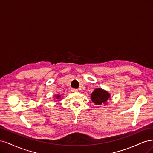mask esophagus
I'll use <instances>...</instances> for the list:
<instances>
[{
	"label": "esophagus",
	"mask_w": 153,
	"mask_h": 153,
	"mask_svg": "<svg viewBox=\"0 0 153 153\" xmlns=\"http://www.w3.org/2000/svg\"><path fill=\"white\" fill-rule=\"evenodd\" d=\"M71 91L72 92H77V91H78V90L75 89V88H71Z\"/></svg>",
	"instance_id": "obj_1"
}]
</instances>
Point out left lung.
<instances>
[{
  "label": "left lung",
  "mask_w": 153,
  "mask_h": 153,
  "mask_svg": "<svg viewBox=\"0 0 153 153\" xmlns=\"http://www.w3.org/2000/svg\"><path fill=\"white\" fill-rule=\"evenodd\" d=\"M91 100L92 102L95 105H101L103 103H105L107 100L110 98V94L107 91L103 90L101 88L95 89L91 93Z\"/></svg>",
  "instance_id": "8db88e82"
}]
</instances>
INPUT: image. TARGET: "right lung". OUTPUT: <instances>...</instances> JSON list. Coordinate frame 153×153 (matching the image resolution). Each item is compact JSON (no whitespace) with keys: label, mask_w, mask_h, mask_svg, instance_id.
<instances>
[{"label":"right lung","mask_w":153,"mask_h":153,"mask_svg":"<svg viewBox=\"0 0 153 153\" xmlns=\"http://www.w3.org/2000/svg\"><path fill=\"white\" fill-rule=\"evenodd\" d=\"M60 98V95H56V98L58 99V98Z\"/></svg>","instance_id":"1"}]
</instances>
